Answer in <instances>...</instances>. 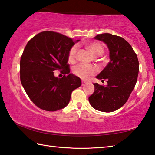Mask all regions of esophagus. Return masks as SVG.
Here are the masks:
<instances>
[{"mask_svg": "<svg viewBox=\"0 0 155 155\" xmlns=\"http://www.w3.org/2000/svg\"><path fill=\"white\" fill-rule=\"evenodd\" d=\"M85 84H86V83L85 82V81H81V85H85Z\"/></svg>", "mask_w": 155, "mask_h": 155, "instance_id": "1", "label": "esophagus"}]
</instances>
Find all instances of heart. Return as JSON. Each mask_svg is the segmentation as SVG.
I'll list each match as a JSON object with an SVG mask.
<instances>
[{"label": "heart", "mask_w": 155, "mask_h": 155, "mask_svg": "<svg viewBox=\"0 0 155 155\" xmlns=\"http://www.w3.org/2000/svg\"><path fill=\"white\" fill-rule=\"evenodd\" d=\"M86 47L90 52V53L94 57L100 56L103 54L104 51V48L101 43L96 42V41H92L89 42L86 44ZM78 46L77 44L73 45L68 52V61L71 64H74L76 61V57H77V53L78 51ZM96 69L93 65H85V64H78L74 68V74L78 76V77L83 79H87L89 77L94 74L96 72Z\"/></svg>", "instance_id": "b5f03b06"}]
</instances>
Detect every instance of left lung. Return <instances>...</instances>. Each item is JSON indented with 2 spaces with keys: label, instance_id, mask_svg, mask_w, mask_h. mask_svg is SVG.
Listing matches in <instances>:
<instances>
[{
  "label": "left lung",
  "instance_id": "1",
  "mask_svg": "<svg viewBox=\"0 0 155 155\" xmlns=\"http://www.w3.org/2000/svg\"><path fill=\"white\" fill-rule=\"evenodd\" d=\"M94 39L107 44L111 61L96 77L103 81L107 80V85L94 83L95 90L89 97V101L98 111L112 112L127 103L135 87L140 70L137 56L122 37L102 33Z\"/></svg>",
  "mask_w": 155,
  "mask_h": 155
}]
</instances>
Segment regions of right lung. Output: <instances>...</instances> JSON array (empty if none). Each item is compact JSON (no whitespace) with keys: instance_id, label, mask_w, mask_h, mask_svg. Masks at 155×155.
Segmentation results:
<instances>
[{"instance_id":"add662e5","label":"right lung","mask_w":155,"mask_h":155,"mask_svg":"<svg viewBox=\"0 0 155 155\" xmlns=\"http://www.w3.org/2000/svg\"><path fill=\"white\" fill-rule=\"evenodd\" d=\"M78 40L63 34L45 31L28 41L21 56V83L31 101L39 108L54 111L66 107L72 91L81 85V79L70 74L68 52ZM59 70L62 78L54 76Z\"/></svg>"}]
</instances>
